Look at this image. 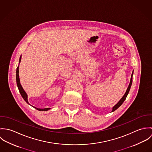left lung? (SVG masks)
<instances>
[{
	"mask_svg": "<svg viewBox=\"0 0 152 152\" xmlns=\"http://www.w3.org/2000/svg\"><path fill=\"white\" fill-rule=\"evenodd\" d=\"M133 72H132V75H131V78H130V83H129V86L128 87V88H127V90H126V92H125V94H124V95L122 96V98L120 99V101L112 108V112H113V111H115L116 109H117L123 103H124V102L125 101V100L126 99V97H127V96H128V94H129V91H130V87H131V86H132V77H133Z\"/></svg>",
	"mask_w": 152,
	"mask_h": 152,
	"instance_id": "left-lung-1",
	"label": "left lung"
}]
</instances>
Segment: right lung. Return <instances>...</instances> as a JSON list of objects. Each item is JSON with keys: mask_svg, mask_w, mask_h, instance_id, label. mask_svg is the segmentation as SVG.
I'll list each match as a JSON object with an SVG mask.
<instances>
[{"mask_svg": "<svg viewBox=\"0 0 152 152\" xmlns=\"http://www.w3.org/2000/svg\"><path fill=\"white\" fill-rule=\"evenodd\" d=\"M21 58H22V56L20 57V58H19V64L20 63V61H21ZM19 65H18V68H17V69H16V83H17V86L18 87V89L19 90V92L22 95L23 98L24 99V100L28 104L30 105V104L28 103V96H27V94H26V92H25V91L24 90V89L23 88L22 85L20 84V78H19ZM34 108L37 109L38 110H40V111H47L49 109H50L51 108H44V109H40L37 108H36V107H34Z\"/></svg>", "mask_w": 152, "mask_h": 152, "instance_id": "right-lung-1", "label": "right lung"}]
</instances>
